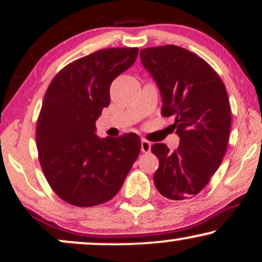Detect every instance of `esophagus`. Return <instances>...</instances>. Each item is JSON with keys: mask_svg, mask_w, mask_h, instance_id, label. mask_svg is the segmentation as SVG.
I'll return each instance as SVG.
<instances>
[{"mask_svg": "<svg viewBox=\"0 0 262 262\" xmlns=\"http://www.w3.org/2000/svg\"><path fill=\"white\" fill-rule=\"evenodd\" d=\"M141 150H142V152H145V154L150 152V151H151V143L143 138L142 139V144H141Z\"/></svg>", "mask_w": 262, "mask_h": 262, "instance_id": "34e87169", "label": "esophagus"}]
</instances>
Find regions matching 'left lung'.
I'll return each mask as SVG.
<instances>
[{
    "label": "left lung",
    "mask_w": 262,
    "mask_h": 262,
    "mask_svg": "<svg viewBox=\"0 0 262 262\" xmlns=\"http://www.w3.org/2000/svg\"><path fill=\"white\" fill-rule=\"evenodd\" d=\"M143 67L156 82L163 117L180 137L169 151L163 143L151 146L160 161L154 182L170 200H187L207 185L227 151L231 111L227 89L218 74L188 50L164 45L141 50Z\"/></svg>",
    "instance_id": "obj_1"
}]
</instances>
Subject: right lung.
Here are the masks:
<instances>
[{"label":"right lung","instance_id":"right-lung-1","mask_svg":"<svg viewBox=\"0 0 262 262\" xmlns=\"http://www.w3.org/2000/svg\"><path fill=\"white\" fill-rule=\"evenodd\" d=\"M137 48H112L63 68L46 91L37 121L41 169L64 202L87 207L119 192L141 151L136 134L96 136L95 121L110 105L114 78L136 62Z\"/></svg>","mask_w":262,"mask_h":262}]
</instances>
